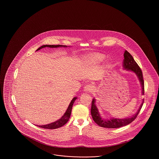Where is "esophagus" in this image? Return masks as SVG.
<instances>
[{
    "instance_id": "esophagus-1",
    "label": "esophagus",
    "mask_w": 159,
    "mask_h": 159,
    "mask_svg": "<svg viewBox=\"0 0 159 159\" xmlns=\"http://www.w3.org/2000/svg\"><path fill=\"white\" fill-rule=\"evenodd\" d=\"M93 90V85H92L91 84H87L84 87V91H85L86 92H92Z\"/></svg>"
}]
</instances>
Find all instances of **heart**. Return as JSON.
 <instances>
[{"label":"heart","instance_id":"obj_1","mask_svg":"<svg viewBox=\"0 0 159 159\" xmlns=\"http://www.w3.org/2000/svg\"><path fill=\"white\" fill-rule=\"evenodd\" d=\"M104 59V56L102 54H96L92 57V60L96 61H101Z\"/></svg>","mask_w":159,"mask_h":159}]
</instances>
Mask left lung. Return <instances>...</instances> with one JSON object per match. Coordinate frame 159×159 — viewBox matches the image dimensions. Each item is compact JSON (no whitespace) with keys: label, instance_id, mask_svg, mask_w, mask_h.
Instances as JSON below:
<instances>
[{"label":"left lung","instance_id":"obj_1","mask_svg":"<svg viewBox=\"0 0 159 159\" xmlns=\"http://www.w3.org/2000/svg\"><path fill=\"white\" fill-rule=\"evenodd\" d=\"M123 68L127 71H130L136 75L142 88V95L144 94V82L143 80V73L140 67L137 64L136 61L134 60L132 56L127 51H125L124 60L123 61ZM96 100L93 98L91 106V115L93 120L101 127L106 128H119L124 126H126L134 121L136 119L138 113H139L142 106L144 103V99L142 101V103L139 107L137 112L130 117L125 119L119 118H111L110 119H105L101 116L98 109L95 104Z\"/></svg>","mask_w":159,"mask_h":159}]
</instances>
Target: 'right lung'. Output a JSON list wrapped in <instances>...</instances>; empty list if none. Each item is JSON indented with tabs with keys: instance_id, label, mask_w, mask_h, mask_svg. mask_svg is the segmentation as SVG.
Wrapping results in <instances>:
<instances>
[{
	"instance_id": "1",
	"label": "right lung",
	"mask_w": 159,
	"mask_h": 159,
	"mask_svg": "<svg viewBox=\"0 0 159 159\" xmlns=\"http://www.w3.org/2000/svg\"><path fill=\"white\" fill-rule=\"evenodd\" d=\"M45 47H48V48H60V47H63V48H67V46L66 45H45L42 46L40 48H39L38 49L36 50V51H38L39 50L45 48ZM70 47V46H68ZM77 98V97H74L73 99L71 100V101L70 102L69 106H68V108L66 110V111L64 113V115L61 117L60 119H58L57 121H54L53 123L48 124V125H39L38 126L44 129H53L58 128L62 127V126H64L67 121H68L70 117V115H71V110H72V107L73 105L75 102V101H76V99Z\"/></svg>"
}]
</instances>
